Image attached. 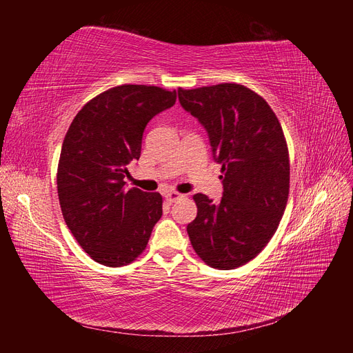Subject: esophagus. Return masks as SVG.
Instances as JSON below:
<instances>
[{"mask_svg": "<svg viewBox=\"0 0 353 353\" xmlns=\"http://www.w3.org/2000/svg\"><path fill=\"white\" fill-rule=\"evenodd\" d=\"M183 197H184V196L176 193V191H168V193L165 194V199H166L169 203H174V201H176V200H179V199H183Z\"/></svg>", "mask_w": 353, "mask_h": 353, "instance_id": "34e87169", "label": "esophagus"}]
</instances>
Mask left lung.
<instances>
[{
	"label": "left lung",
	"mask_w": 353,
	"mask_h": 353,
	"mask_svg": "<svg viewBox=\"0 0 353 353\" xmlns=\"http://www.w3.org/2000/svg\"><path fill=\"white\" fill-rule=\"evenodd\" d=\"M178 99L206 130L223 174L219 203L193 197L191 245L212 268H239L270 243L287 205L290 163L281 125L261 95L239 83L179 88Z\"/></svg>",
	"instance_id": "8db88e82"
}]
</instances>
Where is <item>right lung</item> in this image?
<instances>
[{
	"instance_id": "1",
	"label": "right lung",
	"mask_w": 353,
	"mask_h": 353,
	"mask_svg": "<svg viewBox=\"0 0 353 353\" xmlns=\"http://www.w3.org/2000/svg\"><path fill=\"white\" fill-rule=\"evenodd\" d=\"M176 101V91L119 85L74 116L57 169L63 218L91 258L105 266L131 263L162 216V196L125 188L126 166L140 159L143 132Z\"/></svg>"
}]
</instances>
